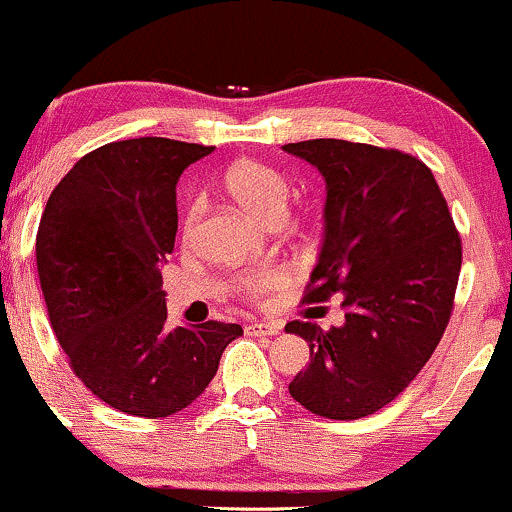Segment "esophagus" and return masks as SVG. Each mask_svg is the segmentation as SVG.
Returning a JSON list of instances; mask_svg holds the SVG:
<instances>
[{"mask_svg":"<svg viewBox=\"0 0 512 512\" xmlns=\"http://www.w3.org/2000/svg\"><path fill=\"white\" fill-rule=\"evenodd\" d=\"M281 331V326H276V323H262V321H252L245 326V333L248 335H257V338H262V335H276Z\"/></svg>","mask_w":512,"mask_h":512,"instance_id":"obj_1","label":"esophagus"}]
</instances>
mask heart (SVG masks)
Returning <instances> with one entry per match:
<instances>
[{
  "instance_id": "1",
  "label": "heart",
  "mask_w": 512,
  "mask_h": 512,
  "mask_svg": "<svg viewBox=\"0 0 512 512\" xmlns=\"http://www.w3.org/2000/svg\"><path fill=\"white\" fill-rule=\"evenodd\" d=\"M224 189L241 208L262 224H281L286 217L290 196H293V184L276 167L257 163V160H238L224 174ZM200 219V205L193 203L184 217L181 234L191 238ZM290 281L288 271L281 267H260L245 271L238 278V293L250 302H262L276 290H281Z\"/></svg>"
}]
</instances>
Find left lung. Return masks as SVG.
I'll return each instance as SVG.
<instances>
[{"mask_svg":"<svg viewBox=\"0 0 512 512\" xmlns=\"http://www.w3.org/2000/svg\"><path fill=\"white\" fill-rule=\"evenodd\" d=\"M283 151L326 181L323 241L307 302L342 295V326L290 321L309 366L288 385L307 411L357 420L397 399L449 323L461 238L430 167L394 148L312 139Z\"/></svg>","mask_w":512,"mask_h":512,"instance_id":"1","label":"left lung"}]
</instances>
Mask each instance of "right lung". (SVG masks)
<instances>
[{
  "mask_svg": "<svg viewBox=\"0 0 512 512\" xmlns=\"http://www.w3.org/2000/svg\"><path fill=\"white\" fill-rule=\"evenodd\" d=\"M215 148L113 141L58 181L37 231L49 321L77 378L129 416L165 418L215 378L238 323L165 326L160 267L177 236V181Z\"/></svg>",
  "mask_w": 512,
  "mask_h": 512,
  "instance_id": "right-lung-1",
  "label": "right lung"
}]
</instances>
